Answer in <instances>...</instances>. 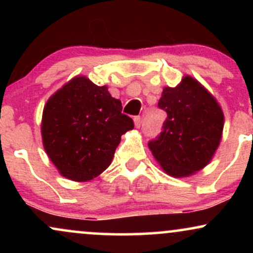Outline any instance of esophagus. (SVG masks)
<instances>
[{
  "instance_id": "1",
  "label": "esophagus",
  "mask_w": 253,
  "mask_h": 253,
  "mask_svg": "<svg viewBox=\"0 0 253 253\" xmlns=\"http://www.w3.org/2000/svg\"><path fill=\"white\" fill-rule=\"evenodd\" d=\"M134 125H135L136 128H139V127H140V125H141V118L140 117H135L134 118Z\"/></svg>"
}]
</instances>
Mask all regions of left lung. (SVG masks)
<instances>
[{
    "mask_svg": "<svg viewBox=\"0 0 253 253\" xmlns=\"http://www.w3.org/2000/svg\"><path fill=\"white\" fill-rule=\"evenodd\" d=\"M158 107L167 112L163 130L149 143L168 175L187 177L206 167L221 140L223 113L213 95L190 76L163 89Z\"/></svg>",
    "mask_w": 253,
    "mask_h": 253,
    "instance_id": "left-lung-1",
    "label": "left lung"
}]
</instances>
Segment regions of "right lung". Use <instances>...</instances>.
<instances>
[{
    "label": "right lung",
    "mask_w": 253,
    "mask_h": 253,
    "mask_svg": "<svg viewBox=\"0 0 253 253\" xmlns=\"http://www.w3.org/2000/svg\"><path fill=\"white\" fill-rule=\"evenodd\" d=\"M106 85L76 76L43 107V149L60 175L76 182L97 177L109 167L121 135L134 124Z\"/></svg>",
    "instance_id": "obj_1"
}]
</instances>
